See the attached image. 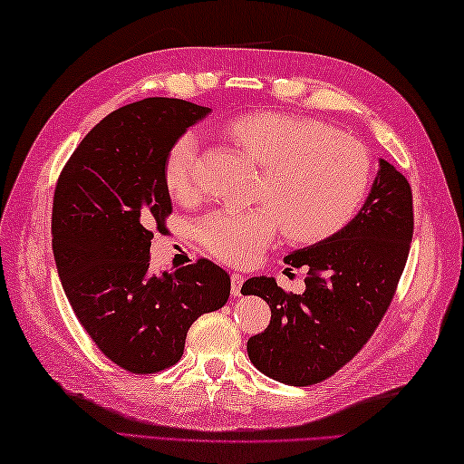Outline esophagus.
I'll return each mask as SVG.
<instances>
[{
    "instance_id": "1",
    "label": "esophagus",
    "mask_w": 464,
    "mask_h": 464,
    "mask_svg": "<svg viewBox=\"0 0 464 464\" xmlns=\"http://www.w3.org/2000/svg\"><path fill=\"white\" fill-rule=\"evenodd\" d=\"M241 287H243V275L231 273V295L233 297H239Z\"/></svg>"
}]
</instances>
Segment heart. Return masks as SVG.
<instances>
[{
    "instance_id": "obj_1",
    "label": "heart",
    "mask_w": 464,
    "mask_h": 464,
    "mask_svg": "<svg viewBox=\"0 0 464 464\" xmlns=\"http://www.w3.org/2000/svg\"><path fill=\"white\" fill-rule=\"evenodd\" d=\"M225 135L261 167L251 209H217L197 223L201 243L233 265H249L285 237L313 243L329 237L359 209L369 185V157L362 147L317 121L289 113H243L225 123ZM199 141L177 137L163 165L175 199L195 195Z\"/></svg>"
}]
</instances>
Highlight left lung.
Returning <instances> with one entry per match:
<instances>
[{
    "label": "left lung",
    "instance_id": "left-lung-1",
    "mask_svg": "<svg viewBox=\"0 0 464 464\" xmlns=\"http://www.w3.org/2000/svg\"><path fill=\"white\" fill-rule=\"evenodd\" d=\"M412 241V193L395 165L379 160L367 201L353 219L285 263L307 267L304 293L251 277L241 293L267 301L271 323L247 341L251 362L267 377L307 387L337 372L371 339L395 295Z\"/></svg>",
    "mask_w": 464,
    "mask_h": 464
}]
</instances>
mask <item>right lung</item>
<instances>
[{
    "label": "right lung",
    "mask_w": 464,
    "mask_h": 464,
    "mask_svg": "<svg viewBox=\"0 0 464 464\" xmlns=\"http://www.w3.org/2000/svg\"><path fill=\"white\" fill-rule=\"evenodd\" d=\"M209 113L169 97L125 105L83 137L57 179L52 247L59 279L93 343L130 372L171 367L191 324L229 299V275L207 259L150 271L153 231L163 233L171 213L167 151Z\"/></svg>",
    "instance_id": "add662e5"
}]
</instances>
